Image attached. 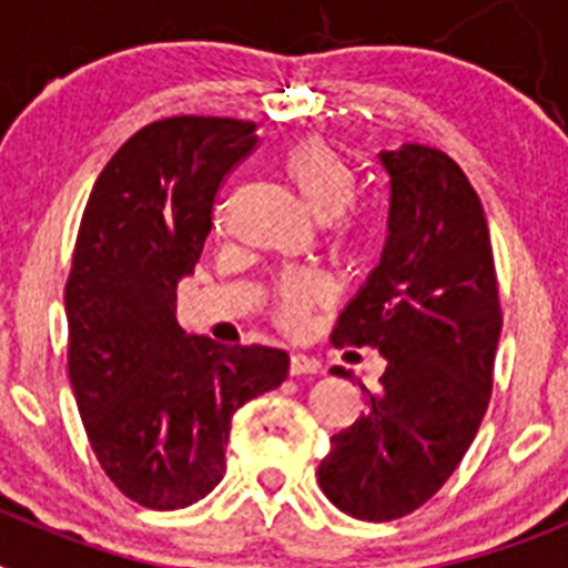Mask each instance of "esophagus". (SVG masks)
Wrapping results in <instances>:
<instances>
[{"label": "esophagus", "mask_w": 568, "mask_h": 568, "mask_svg": "<svg viewBox=\"0 0 568 568\" xmlns=\"http://www.w3.org/2000/svg\"><path fill=\"white\" fill-rule=\"evenodd\" d=\"M321 369V364L310 355H290V375H315Z\"/></svg>", "instance_id": "34e87169"}]
</instances>
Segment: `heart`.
I'll return each instance as SVG.
<instances>
[{
  "instance_id": "b5f03b06",
  "label": "heart",
  "mask_w": 568,
  "mask_h": 568,
  "mask_svg": "<svg viewBox=\"0 0 568 568\" xmlns=\"http://www.w3.org/2000/svg\"><path fill=\"white\" fill-rule=\"evenodd\" d=\"M281 173L315 222H333L335 219L338 247H361V241H364L361 222L341 219V213L355 202L358 179L338 150H333L321 139H304L284 155ZM329 298H333V287L324 275L313 273V270L287 273L275 290V318L281 327L295 329L304 324L310 310L324 307Z\"/></svg>"
}]
</instances>
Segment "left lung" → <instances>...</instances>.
I'll list each match as a JSON object with an SVG mask.
<instances>
[{"mask_svg":"<svg viewBox=\"0 0 568 568\" xmlns=\"http://www.w3.org/2000/svg\"><path fill=\"white\" fill-rule=\"evenodd\" d=\"M378 162L386 241L333 344L375 346L386 369L318 466L324 495L358 520L404 518L446 484L489 406L500 338L489 227L464 170L426 144L381 150Z\"/></svg>","mask_w":568,"mask_h":568,"instance_id":"8db88e82","label":"left lung"}]
</instances>
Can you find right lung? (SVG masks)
<instances>
[{"label": "right lung", "mask_w": 568, "mask_h": 568, "mask_svg": "<svg viewBox=\"0 0 568 568\" xmlns=\"http://www.w3.org/2000/svg\"><path fill=\"white\" fill-rule=\"evenodd\" d=\"M255 144V122L239 119L148 124L104 164L79 224L64 290L70 386L108 478L150 509L204 498L227 469L235 409L290 373L278 346H224L175 321L215 193Z\"/></svg>", "instance_id": "right-lung-1"}]
</instances>
